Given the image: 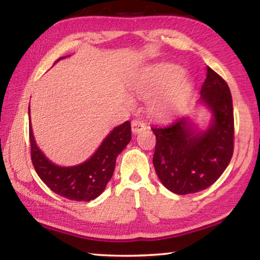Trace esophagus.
I'll return each mask as SVG.
<instances>
[{
    "mask_svg": "<svg viewBox=\"0 0 260 260\" xmlns=\"http://www.w3.org/2000/svg\"><path fill=\"white\" fill-rule=\"evenodd\" d=\"M146 128H147V125L144 124L143 121H141L139 119H135L132 121V132H133V134H139Z\"/></svg>",
    "mask_w": 260,
    "mask_h": 260,
    "instance_id": "obj_1",
    "label": "esophagus"
}]
</instances>
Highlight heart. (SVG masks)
<instances>
[{
  "mask_svg": "<svg viewBox=\"0 0 260 260\" xmlns=\"http://www.w3.org/2000/svg\"><path fill=\"white\" fill-rule=\"evenodd\" d=\"M183 78L184 71L181 68L166 65L136 81L132 87V90L138 98L150 101V112L161 117L178 108L190 93L191 87L188 82L182 81ZM167 92L169 94H167Z\"/></svg>",
  "mask_w": 260,
  "mask_h": 260,
  "instance_id": "obj_1",
  "label": "heart"
}]
</instances>
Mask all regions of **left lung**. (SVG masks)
I'll use <instances>...</instances> for the list:
<instances>
[{
    "label": "left lung",
    "instance_id": "left-lung-1",
    "mask_svg": "<svg viewBox=\"0 0 260 260\" xmlns=\"http://www.w3.org/2000/svg\"><path fill=\"white\" fill-rule=\"evenodd\" d=\"M200 102L212 112L208 129L197 132L187 117L152 127L156 135L153 166L164 186L178 195L199 192L220 178L234 150V113L230 87L211 68Z\"/></svg>",
    "mask_w": 260,
    "mask_h": 260
}]
</instances>
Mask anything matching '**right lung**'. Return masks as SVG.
Returning <instances> with one entry per match:
<instances>
[{
  "label": "right lung",
  "mask_w": 260,
  "mask_h": 260,
  "mask_svg": "<svg viewBox=\"0 0 260 260\" xmlns=\"http://www.w3.org/2000/svg\"><path fill=\"white\" fill-rule=\"evenodd\" d=\"M131 139V122L125 121L114 127L89 159L76 166L61 167L51 162L39 149L29 122L30 158L35 171L48 188L71 201L88 202L104 191L112 178L117 157Z\"/></svg>",
  "instance_id": "add662e5"
}]
</instances>
